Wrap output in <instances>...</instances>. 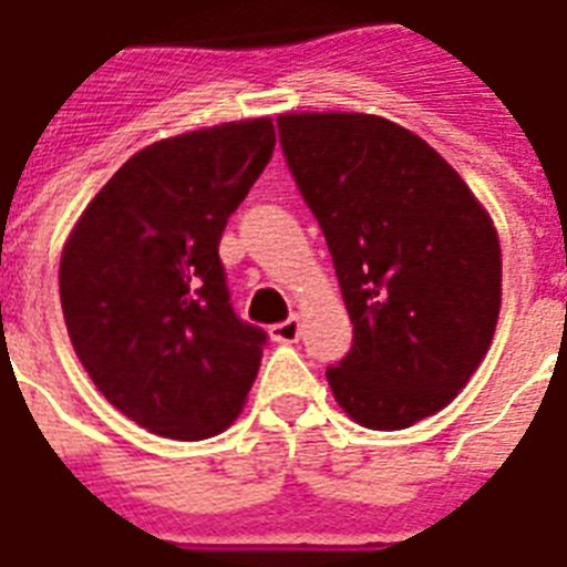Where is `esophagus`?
<instances>
[{
  "instance_id": "esophagus-1",
  "label": "esophagus",
  "mask_w": 567,
  "mask_h": 567,
  "mask_svg": "<svg viewBox=\"0 0 567 567\" xmlns=\"http://www.w3.org/2000/svg\"><path fill=\"white\" fill-rule=\"evenodd\" d=\"M269 333L275 343H296L298 337H301V319H298V316H289L287 322L271 324Z\"/></svg>"
}]
</instances>
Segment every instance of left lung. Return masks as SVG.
I'll list each match as a JSON object with an SVG mask.
<instances>
[{
    "label": "left lung",
    "instance_id": "left-lung-1",
    "mask_svg": "<svg viewBox=\"0 0 567 567\" xmlns=\"http://www.w3.org/2000/svg\"><path fill=\"white\" fill-rule=\"evenodd\" d=\"M278 133L354 324L352 352L324 372L337 405L375 432L437 414L497 331L503 254L488 209L388 117L287 112Z\"/></svg>",
    "mask_w": 567,
    "mask_h": 567
}]
</instances>
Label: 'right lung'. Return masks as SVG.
Returning <instances> with one entry per match:
<instances>
[{
    "instance_id": "add662e5",
    "label": "right lung",
    "mask_w": 567,
    "mask_h": 567,
    "mask_svg": "<svg viewBox=\"0 0 567 567\" xmlns=\"http://www.w3.org/2000/svg\"><path fill=\"white\" fill-rule=\"evenodd\" d=\"M271 151V117L162 138L115 171L64 243L73 352L147 432L213 437L257 379L266 331L234 313L218 243Z\"/></svg>"
}]
</instances>
